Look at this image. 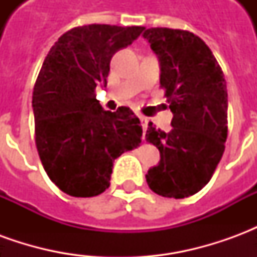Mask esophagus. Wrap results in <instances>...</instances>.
<instances>
[{
	"label": "esophagus",
	"instance_id": "esophagus-1",
	"mask_svg": "<svg viewBox=\"0 0 257 257\" xmlns=\"http://www.w3.org/2000/svg\"><path fill=\"white\" fill-rule=\"evenodd\" d=\"M140 123H142V128H143V134H146V131H147V125H149V119L143 115H140L139 117Z\"/></svg>",
	"mask_w": 257,
	"mask_h": 257
}]
</instances>
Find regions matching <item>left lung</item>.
Returning <instances> with one entry per match:
<instances>
[{"mask_svg":"<svg viewBox=\"0 0 257 257\" xmlns=\"http://www.w3.org/2000/svg\"><path fill=\"white\" fill-rule=\"evenodd\" d=\"M143 37L158 56L160 84L173 114L169 132L149 123L146 139L161 160L146 180L158 195L186 198L209 182L224 153L226 81L212 51L193 33L154 27Z\"/></svg>","mask_w":257,"mask_h":257,"instance_id":"obj_1","label":"left lung"}]
</instances>
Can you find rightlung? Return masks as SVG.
<instances>
[{
  "mask_svg": "<svg viewBox=\"0 0 257 257\" xmlns=\"http://www.w3.org/2000/svg\"><path fill=\"white\" fill-rule=\"evenodd\" d=\"M145 27L88 25L55 42L33 92L36 145L45 172L71 197H95L110 186L112 162L142 142L143 129L129 107L106 111L96 86H106L114 53Z\"/></svg>",
  "mask_w": 257,
  "mask_h": 257,
  "instance_id": "obj_1",
  "label": "right lung"
}]
</instances>
